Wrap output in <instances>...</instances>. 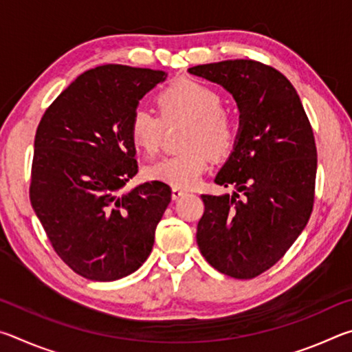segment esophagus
<instances>
[{
	"instance_id": "1",
	"label": "esophagus",
	"mask_w": 352,
	"mask_h": 352,
	"mask_svg": "<svg viewBox=\"0 0 352 352\" xmlns=\"http://www.w3.org/2000/svg\"><path fill=\"white\" fill-rule=\"evenodd\" d=\"M184 194H186V190H183L180 188H172V199L174 200H178L180 197H183Z\"/></svg>"
}]
</instances>
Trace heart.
Returning a JSON list of instances; mask_svg holds the SVG:
<instances>
[{"instance_id": "b5f03b06", "label": "heart", "mask_w": 352, "mask_h": 352, "mask_svg": "<svg viewBox=\"0 0 352 352\" xmlns=\"http://www.w3.org/2000/svg\"><path fill=\"white\" fill-rule=\"evenodd\" d=\"M222 100L216 88L194 79H180L157 94L162 118L141 107L132 113L130 136L148 155L158 152L166 124L186 122L182 130L183 151L152 164L147 169L148 177L174 188H192L210 166V152L223 157L233 148L239 119Z\"/></svg>"}]
</instances>
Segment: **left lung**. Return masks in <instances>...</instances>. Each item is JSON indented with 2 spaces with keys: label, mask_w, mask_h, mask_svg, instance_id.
Wrapping results in <instances>:
<instances>
[{
  "label": "left lung",
  "mask_w": 352,
  "mask_h": 352,
  "mask_svg": "<svg viewBox=\"0 0 352 352\" xmlns=\"http://www.w3.org/2000/svg\"><path fill=\"white\" fill-rule=\"evenodd\" d=\"M188 73L219 83L239 109V135L216 175L233 195H201L200 253L214 269L252 279L283 258L311 217L317 147L294 85L256 60L197 65Z\"/></svg>",
  "instance_id": "obj_1"
}]
</instances>
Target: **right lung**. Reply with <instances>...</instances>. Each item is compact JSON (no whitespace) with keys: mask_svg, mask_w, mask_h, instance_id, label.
<instances>
[{"mask_svg":"<svg viewBox=\"0 0 352 352\" xmlns=\"http://www.w3.org/2000/svg\"><path fill=\"white\" fill-rule=\"evenodd\" d=\"M164 71L88 69L45 111L34 141L29 197L56 253L91 281H116L144 264L170 186L122 192L138 172L130 118Z\"/></svg>","mask_w":352,"mask_h":352,"instance_id":"1","label":"right lung"}]
</instances>
